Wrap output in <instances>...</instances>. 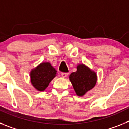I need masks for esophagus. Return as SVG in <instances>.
Here are the masks:
<instances>
[{
  "mask_svg": "<svg viewBox=\"0 0 129 129\" xmlns=\"http://www.w3.org/2000/svg\"><path fill=\"white\" fill-rule=\"evenodd\" d=\"M68 75V73H61V76H62V77H66Z\"/></svg>",
  "mask_w": 129,
  "mask_h": 129,
  "instance_id": "1",
  "label": "esophagus"
}]
</instances>
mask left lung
I'll return each mask as SVG.
<instances>
[{
    "mask_svg": "<svg viewBox=\"0 0 129 129\" xmlns=\"http://www.w3.org/2000/svg\"><path fill=\"white\" fill-rule=\"evenodd\" d=\"M69 79L77 96L83 97L95 86L98 76L95 71L84 64H79L77 70L71 73Z\"/></svg>",
    "mask_w": 129,
    "mask_h": 129,
    "instance_id": "left-lung-1",
    "label": "left lung"
}]
</instances>
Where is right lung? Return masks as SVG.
<instances>
[{
  "mask_svg": "<svg viewBox=\"0 0 129 129\" xmlns=\"http://www.w3.org/2000/svg\"><path fill=\"white\" fill-rule=\"evenodd\" d=\"M57 74L55 68L50 62H41L31 69L29 73L31 85L37 91L43 92L48 86Z\"/></svg>",
  "mask_w": 129,
  "mask_h": 129,
  "instance_id": "obj_1",
  "label": "right lung"
}]
</instances>
